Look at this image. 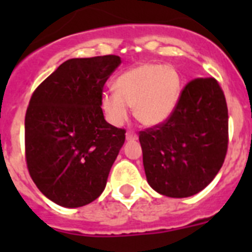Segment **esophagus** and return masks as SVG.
I'll list each match as a JSON object with an SVG mask.
<instances>
[{
    "instance_id": "esophagus-1",
    "label": "esophagus",
    "mask_w": 252,
    "mask_h": 252,
    "mask_svg": "<svg viewBox=\"0 0 252 252\" xmlns=\"http://www.w3.org/2000/svg\"><path fill=\"white\" fill-rule=\"evenodd\" d=\"M126 140H127V141L137 140V135L135 132H132V131H127V132H126Z\"/></svg>"
}]
</instances>
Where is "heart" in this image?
<instances>
[{"mask_svg":"<svg viewBox=\"0 0 252 252\" xmlns=\"http://www.w3.org/2000/svg\"><path fill=\"white\" fill-rule=\"evenodd\" d=\"M180 95V77L171 66L142 63L127 69L115 81V92L102 95L101 106L107 120L124 124L128 108L146 127L164 124L174 112Z\"/></svg>","mask_w":252,"mask_h":252,"instance_id":"heart-1","label":"heart"}]
</instances>
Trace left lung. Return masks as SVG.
Listing matches in <instances>:
<instances>
[{"label": "left lung", "instance_id": "8db88e82", "mask_svg": "<svg viewBox=\"0 0 252 252\" xmlns=\"http://www.w3.org/2000/svg\"><path fill=\"white\" fill-rule=\"evenodd\" d=\"M146 179L166 197L197 194L217 175L228 146V111L215 78H195L183 88L164 124L140 131Z\"/></svg>", "mask_w": 252, "mask_h": 252}]
</instances>
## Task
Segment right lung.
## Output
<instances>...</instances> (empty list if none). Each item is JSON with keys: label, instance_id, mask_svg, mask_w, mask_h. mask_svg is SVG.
<instances>
[{"label": "right lung", "instance_id": "add662e5", "mask_svg": "<svg viewBox=\"0 0 252 252\" xmlns=\"http://www.w3.org/2000/svg\"><path fill=\"white\" fill-rule=\"evenodd\" d=\"M120 64L117 55L69 59L31 95L26 164L40 192L59 206L97 199L124 145L126 131L108 124L101 108L104 83Z\"/></svg>", "mask_w": 252, "mask_h": 252}]
</instances>
